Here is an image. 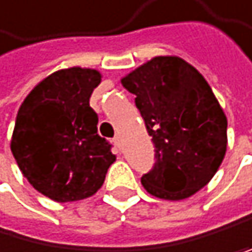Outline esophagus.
I'll list each match as a JSON object with an SVG mask.
<instances>
[{
	"instance_id": "obj_1",
	"label": "esophagus",
	"mask_w": 252,
	"mask_h": 252,
	"mask_svg": "<svg viewBox=\"0 0 252 252\" xmlns=\"http://www.w3.org/2000/svg\"><path fill=\"white\" fill-rule=\"evenodd\" d=\"M114 143H115L117 148H121V138H120V135H115L114 137Z\"/></svg>"
}]
</instances>
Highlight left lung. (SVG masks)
<instances>
[{
	"label": "left lung",
	"instance_id": "left-lung-1",
	"mask_svg": "<svg viewBox=\"0 0 252 252\" xmlns=\"http://www.w3.org/2000/svg\"><path fill=\"white\" fill-rule=\"evenodd\" d=\"M153 137L156 163L142 176L162 199L191 196L214 178L227 145V120L210 85L179 57H154L121 79Z\"/></svg>",
	"mask_w": 252,
	"mask_h": 252
}]
</instances>
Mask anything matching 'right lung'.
Here are the masks:
<instances>
[{"label":"right lung","instance_id":"obj_1","mask_svg":"<svg viewBox=\"0 0 252 252\" xmlns=\"http://www.w3.org/2000/svg\"><path fill=\"white\" fill-rule=\"evenodd\" d=\"M99 82L96 70L74 66L56 71L29 93L18 110L12 154L31 186L57 203L96 193L115 162L90 107Z\"/></svg>","mask_w":252,"mask_h":252}]
</instances>
